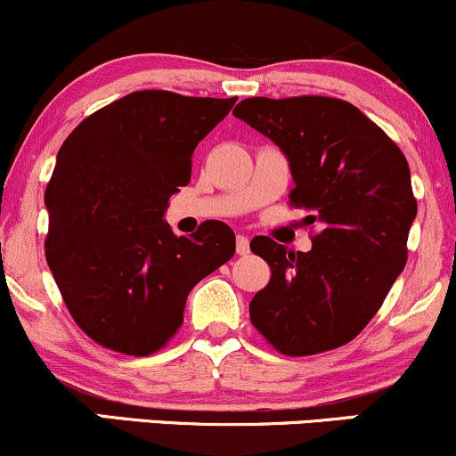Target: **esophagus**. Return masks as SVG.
I'll return each mask as SVG.
<instances>
[{"mask_svg":"<svg viewBox=\"0 0 456 456\" xmlns=\"http://www.w3.org/2000/svg\"><path fill=\"white\" fill-rule=\"evenodd\" d=\"M235 250H238V255L248 253L250 244H248V238H246V235H238V238H235Z\"/></svg>","mask_w":456,"mask_h":456,"instance_id":"obj_1","label":"esophagus"}]
</instances>
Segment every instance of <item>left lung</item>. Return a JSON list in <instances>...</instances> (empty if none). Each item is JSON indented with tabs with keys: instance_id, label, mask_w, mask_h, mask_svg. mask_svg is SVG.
Instances as JSON below:
<instances>
[{
	"instance_id": "8db88e82",
	"label": "left lung",
	"mask_w": 456,
	"mask_h": 456,
	"mask_svg": "<svg viewBox=\"0 0 456 456\" xmlns=\"http://www.w3.org/2000/svg\"><path fill=\"white\" fill-rule=\"evenodd\" d=\"M235 118L289 160L291 208L319 224L313 248L287 250L259 235L250 250L272 276L250 300V323L276 352L313 355L354 341L407 264L418 203L399 145L347 101L246 98Z\"/></svg>"
}]
</instances>
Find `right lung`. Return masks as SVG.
I'll return each instance as SVG.
<instances>
[{
  "label": "right lung",
  "instance_id": "right-lung-1",
  "mask_svg": "<svg viewBox=\"0 0 456 456\" xmlns=\"http://www.w3.org/2000/svg\"><path fill=\"white\" fill-rule=\"evenodd\" d=\"M235 101L133 92L61 145L45 192L46 264L77 326L102 347L159 352L184 322L192 287L233 257L224 223L177 238L162 216L191 182L197 143Z\"/></svg>",
  "mask_w": 456,
  "mask_h": 456
}]
</instances>
